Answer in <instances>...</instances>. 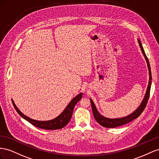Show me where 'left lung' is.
Returning a JSON list of instances; mask_svg holds the SVG:
<instances>
[{"label":"left lung","instance_id":"8db88e82","mask_svg":"<svg viewBox=\"0 0 159 159\" xmlns=\"http://www.w3.org/2000/svg\"><path fill=\"white\" fill-rule=\"evenodd\" d=\"M138 42L140 45V47L141 48V51L143 54V55L145 58V59L147 61V66H148V72H149V81H148V87L146 91V94L144 95V97L143 100V101L140 104V106L138 107V108L135 111H134L133 113H131L130 115L122 117V118H119V119H108V118H106L105 116H103L101 115L98 111H97L96 107H95L93 101L91 100V98H90V103H91V107H92V110H93V113L95 120H97L98 123H99L101 126H104V127L106 128H115L117 127V126H119L121 125H125L128 122H130L132 120H134L135 119L138 118L141 113L143 112L144 109L146 107V105L148 102V100L149 98V95H150V90H151V79H152V75H151V66L150 64H149V61L148 58L146 55V54L144 52V51L143 49V47L142 46L141 42L139 39H138Z\"/></svg>","mask_w":159,"mask_h":159}]
</instances>
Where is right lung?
<instances>
[{
    "mask_svg": "<svg viewBox=\"0 0 159 159\" xmlns=\"http://www.w3.org/2000/svg\"><path fill=\"white\" fill-rule=\"evenodd\" d=\"M83 93H80L78 95H76L75 97H74L71 100V101L69 103V105L65 108V109L63 111L61 114L56 117L55 119L47 121H40V120H36L34 119H30L29 117L25 116L24 114L18 109V108L15 105V102L12 101L13 105L16 109V112L19 113L20 116H21L23 119L26 120L29 122L30 124L37 126L38 128L42 129H46V130H57V129H61L69 123L72 115V112H73L74 107L76 105V104L82 98Z\"/></svg>",
    "mask_w": 159,
    "mask_h": 159,
    "instance_id": "1",
    "label": "right lung"
}]
</instances>
